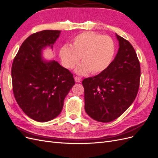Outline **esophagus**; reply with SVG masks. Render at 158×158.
<instances>
[{"instance_id": "1", "label": "esophagus", "mask_w": 158, "mask_h": 158, "mask_svg": "<svg viewBox=\"0 0 158 158\" xmlns=\"http://www.w3.org/2000/svg\"><path fill=\"white\" fill-rule=\"evenodd\" d=\"M74 80H75V82H81V78L80 77H78V76H75L74 77Z\"/></svg>"}]
</instances>
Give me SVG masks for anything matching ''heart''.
Segmentation results:
<instances>
[{"label":"heart","mask_w":158,"mask_h":158,"mask_svg":"<svg viewBox=\"0 0 158 158\" xmlns=\"http://www.w3.org/2000/svg\"><path fill=\"white\" fill-rule=\"evenodd\" d=\"M115 44L108 35H102L93 31H84L76 35L70 46L64 45L59 50V56L66 69H72L82 58L83 63L76 69V73L85 75L102 73L113 59Z\"/></svg>","instance_id":"b5f03b06"}]
</instances>
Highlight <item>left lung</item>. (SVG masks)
Returning a JSON list of instances; mask_svg holds the SVG:
<instances>
[{
    "label": "left lung",
    "instance_id": "obj_1",
    "mask_svg": "<svg viewBox=\"0 0 158 158\" xmlns=\"http://www.w3.org/2000/svg\"><path fill=\"white\" fill-rule=\"evenodd\" d=\"M118 49L108 67L82 81L85 111L94 120L109 123L131 106L139 88L140 66L135 49L115 33Z\"/></svg>",
    "mask_w": 158,
    "mask_h": 158
}]
</instances>
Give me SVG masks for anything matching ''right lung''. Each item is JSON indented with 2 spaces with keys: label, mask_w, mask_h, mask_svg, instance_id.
<instances>
[{
  "label": "right lung",
  "mask_w": 158,
  "mask_h": 158,
  "mask_svg": "<svg viewBox=\"0 0 158 158\" xmlns=\"http://www.w3.org/2000/svg\"><path fill=\"white\" fill-rule=\"evenodd\" d=\"M61 31L44 30L22 43L12 66L14 97L27 115L38 122L56 117L75 84L70 72L55 60H45L43 51L52 46Z\"/></svg>",
  "instance_id": "obj_1"
}]
</instances>
